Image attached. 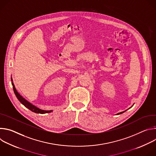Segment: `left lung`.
<instances>
[{"label":"left lung","mask_w":156,"mask_h":156,"mask_svg":"<svg viewBox=\"0 0 156 156\" xmlns=\"http://www.w3.org/2000/svg\"><path fill=\"white\" fill-rule=\"evenodd\" d=\"M131 107H132V106H131ZM125 111H126V110H125V111H123V112H120V113H118V114H116V115H119V114H122V113H123V112H125Z\"/></svg>","instance_id":"1"}]
</instances>
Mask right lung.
Listing matches in <instances>:
<instances>
[{
    "mask_svg": "<svg viewBox=\"0 0 156 156\" xmlns=\"http://www.w3.org/2000/svg\"><path fill=\"white\" fill-rule=\"evenodd\" d=\"M11 81H12V84L13 86V91L14 93L16 96V97L17 98V99H18V101L23 104V105H25L27 108H28V109H30V110H31L32 112L37 113V114H46V113H50L51 112L52 110H44L42 109H40L39 108L36 107L35 105H33L31 103H30V102H28L27 100H26L24 98L22 97L17 91V90H16V88L15 87V85L13 84V80L12 78H11Z\"/></svg>",
    "mask_w": 156,
    "mask_h": 156,
    "instance_id": "add662e5",
    "label": "right lung"
}]
</instances>
